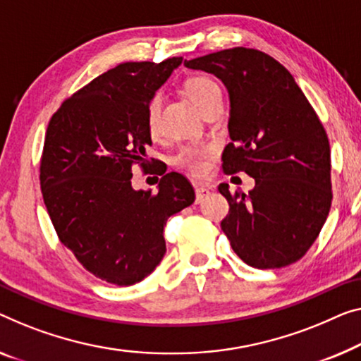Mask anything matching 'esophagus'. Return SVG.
<instances>
[{"label": "esophagus", "mask_w": 361, "mask_h": 361, "mask_svg": "<svg viewBox=\"0 0 361 361\" xmlns=\"http://www.w3.org/2000/svg\"><path fill=\"white\" fill-rule=\"evenodd\" d=\"M211 188L209 186H196V202H201L209 195Z\"/></svg>", "instance_id": "1"}]
</instances>
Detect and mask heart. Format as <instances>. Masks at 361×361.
I'll use <instances>...</instances> for the list:
<instances>
[{
	"label": "heart",
	"instance_id": "1",
	"mask_svg": "<svg viewBox=\"0 0 361 361\" xmlns=\"http://www.w3.org/2000/svg\"><path fill=\"white\" fill-rule=\"evenodd\" d=\"M185 94L188 95V99L192 102V105L201 111L204 109V105H206L214 95L220 94V89L212 79H209L206 76H196L188 79L185 82ZM159 109L160 99L159 95H155L154 99L149 102L147 106V129L150 136H157ZM209 152H211V150L206 147H186L176 155L175 164L183 166V169L188 170L192 175H204L207 171Z\"/></svg>",
	"mask_w": 361,
	"mask_h": 361
}]
</instances>
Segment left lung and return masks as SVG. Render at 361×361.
Returning <instances> with one entry per match:
<instances>
[{
    "label": "left lung",
    "mask_w": 361,
    "mask_h": 361,
    "mask_svg": "<svg viewBox=\"0 0 361 361\" xmlns=\"http://www.w3.org/2000/svg\"><path fill=\"white\" fill-rule=\"evenodd\" d=\"M228 90L230 142L225 173L245 171L256 185L230 195L222 230L248 266L277 269L298 261L318 238L331 209L329 139L313 106L281 63L252 48L185 60Z\"/></svg>",
    "instance_id": "obj_1"
}]
</instances>
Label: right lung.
<instances>
[{"mask_svg":"<svg viewBox=\"0 0 361 361\" xmlns=\"http://www.w3.org/2000/svg\"><path fill=\"white\" fill-rule=\"evenodd\" d=\"M181 61L118 64L64 102L47 128L40 186L53 227L89 272L121 287L160 264L166 220L195 202L176 171H164L155 191L131 185L133 165L149 164V102Z\"/></svg>","mask_w":361,"mask_h":361,"instance_id":"obj_1","label":"right lung"}]
</instances>
